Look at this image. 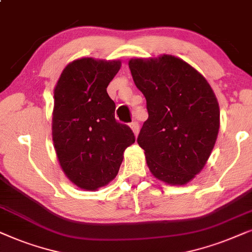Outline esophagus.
<instances>
[{
  "label": "esophagus",
  "mask_w": 252,
  "mask_h": 252,
  "mask_svg": "<svg viewBox=\"0 0 252 252\" xmlns=\"http://www.w3.org/2000/svg\"><path fill=\"white\" fill-rule=\"evenodd\" d=\"M130 128L132 129V131H133V133H135L136 136L138 135V132H139V123L137 122V121H133V122L130 123Z\"/></svg>",
  "instance_id": "esophagus-1"
}]
</instances>
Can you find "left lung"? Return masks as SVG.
Instances as JSON below:
<instances>
[{"mask_svg": "<svg viewBox=\"0 0 252 252\" xmlns=\"http://www.w3.org/2000/svg\"><path fill=\"white\" fill-rule=\"evenodd\" d=\"M133 82L146 99L149 119L137 143L158 180L190 182L204 168L220 126L219 103L203 75L173 55L129 61Z\"/></svg>", "mask_w": 252, "mask_h": 252, "instance_id": "8db88e82", "label": "left lung"}]
</instances>
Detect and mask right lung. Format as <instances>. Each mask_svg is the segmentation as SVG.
I'll use <instances>...</instances> for the list:
<instances>
[{
    "instance_id": "obj_1",
    "label": "right lung",
    "mask_w": 252,
    "mask_h": 252,
    "mask_svg": "<svg viewBox=\"0 0 252 252\" xmlns=\"http://www.w3.org/2000/svg\"><path fill=\"white\" fill-rule=\"evenodd\" d=\"M121 61L83 58L69 63L54 89L52 135L61 168L73 184L94 191L115 179L132 130L115 120L107 86Z\"/></svg>"
}]
</instances>
